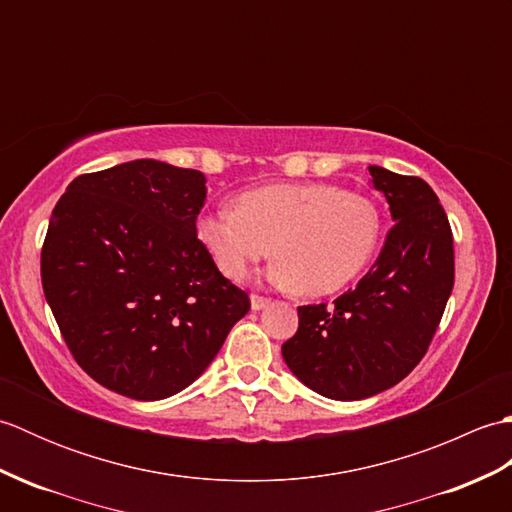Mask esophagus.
<instances>
[{"label": "esophagus", "instance_id": "34e87169", "mask_svg": "<svg viewBox=\"0 0 512 512\" xmlns=\"http://www.w3.org/2000/svg\"><path fill=\"white\" fill-rule=\"evenodd\" d=\"M270 306V299L268 297H259V295H250V308H253L255 312L264 310Z\"/></svg>", "mask_w": 512, "mask_h": 512}]
</instances>
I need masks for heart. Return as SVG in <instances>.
<instances>
[{
  "label": "heart",
  "mask_w": 512,
  "mask_h": 512,
  "mask_svg": "<svg viewBox=\"0 0 512 512\" xmlns=\"http://www.w3.org/2000/svg\"><path fill=\"white\" fill-rule=\"evenodd\" d=\"M195 237L228 279L244 277L273 248L270 284L321 297L350 284L374 257L380 213L336 184L279 182L200 213Z\"/></svg>",
  "instance_id": "1"
}]
</instances>
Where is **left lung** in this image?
Returning a JSON list of instances; mask_svg holds the SVG:
<instances>
[{"instance_id": "left-lung-1", "label": "left lung", "mask_w": 512, "mask_h": 512, "mask_svg": "<svg viewBox=\"0 0 512 512\" xmlns=\"http://www.w3.org/2000/svg\"><path fill=\"white\" fill-rule=\"evenodd\" d=\"M391 231L372 270L328 308L301 306L281 354L303 385L332 400H363L400 383L436 334L453 290V235L427 182L369 167Z\"/></svg>"}]
</instances>
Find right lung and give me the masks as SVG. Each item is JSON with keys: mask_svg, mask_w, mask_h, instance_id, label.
<instances>
[{"mask_svg": "<svg viewBox=\"0 0 512 512\" xmlns=\"http://www.w3.org/2000/svg\"><path fill=\"white\" fill-rule=\"evenodd\" d=\"M202 171L140 158L74 178L41 250V284L85 374L134 400L200 378L250 310L195 237Z\"/></svg>", "mask_w": 512, "mask_h": 512, "instance_id": "add662e5", "label": "right lung"}]
</instances>
